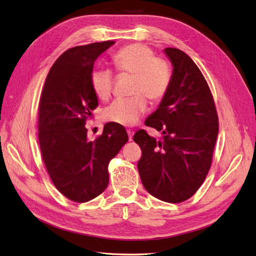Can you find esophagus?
<instances>
[{
  "label": "esophagus",
  "instance_id": "esophagus-1",
  "mask_svg": "<svg viewBox=\"0 0 256 256\" xmlns=\"http://www.w3.org/2000/svg\"><path fill=\"white\" fill-rule=\"evenodd\" d=\"M128 140L132 141L133 140V135H134V132L130 130H128Z\"/></svg>",
  "mask_w": 256,
  "mask_h": 256
}]
</instances>
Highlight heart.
I'll use <instances>...</instances> for the list:
<instances>
[{
  "instance_id": "heart-1",
  "label": "heart",
  "mask_w": 256,
  "mask_h": 256,
  "mask_svg": "<svg viewBox=\"0 0 256 256\" xmlns=\"http://www.w3.org/2000/svg\"><path fill=\"white\" fill-rule=\"evenodd\" d=\"M112 64L118 72L133 74L130 92L126 98H117L103 110L106 120L121 126H133L142 116L148 102L162 100L170 88L172 72L170 64L155 56L148 46L141 43L128 44L112 56ZM90 85L100 99H108L112 90L114 74L108 68H94Z\"/></svg>"
}]
</instances>
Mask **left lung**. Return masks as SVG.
Listing matches in <instances>:
<instances>
[{"label": "left lung", "instance_id": "8db88e82", "mask_svg": "<svg viewBox=\"0 0 256 256\" xmlns=\"http://www.w3.org/2000/svg\"><path fill=\"white\" fill-rule=\"evenodd\" d=\"M172 80L158 108L146 126L162 133L156 140L139 130L134 141L141 148L138 171L146 190L160 200L182 202L200 188L211 168L218 134V117L204 74L180 50L168 47Z\"/></svg>", "mask_w": 256, "mask_h": 256}]
</instances>
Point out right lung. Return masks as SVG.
I'll return each mask as SVG.
<instances>
[{
	"mask_svg": "<svg viewBox=\"0 0 256 256\" xmlns=\"http://www.w3.org/2000/svg\"><path fill=\"white\" fill-rule=\"evenodd\" d=\"M114 41L76 46L56 60L39 102V144L52 182L66 198L86 202L108 184V164L128 136L121 124L108 122L94 141L85 122L98 106L90 72L98 56Z\"/></svg>",
	"mask_w": 256,
	"mask_h": 256,
	"instance_id": "add662e5",
	"label": "right lung"
}]
</instances>
